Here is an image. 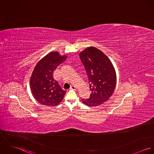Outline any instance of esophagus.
Wrapping results in <instances>:
<instances>
[{"label": "esophagus", "mask_w": 154, "mask_h": 154, "mask_svg": "<svg viewBox=\"0 0 154 154\" xmlns=\"http://www.w3.org/2000/svg\"><path fill=\"white\" fill-rule=\"evenodd\" d=\"M70 89H73V90H76V87L75 86H74V85H72V86L70 87Z\"/></svg>", "instance_id": "esophagus-1"}]
</instances>
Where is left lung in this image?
<instances>
[{
  "label": "left lung",
  "instance_id": "obj_1",
  "mask_svg": "<svg viewBox=\"0 0 154 154\" xmlns=\"http://www.w3.org/2000/svg\"><path fill=\"white\" fill-rule=\"evenodd\" d=\"M85 66L91 91L89 98L82 99L84 104L95 107L104 103L112 94L116 84V73L108 57L99 49L89 47L79 54Z\"/></svg>",
  "mask_w": 154,
  "mask_h": 154
}]
</instances>
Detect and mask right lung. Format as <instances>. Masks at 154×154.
<instances>
[{
	"label": "right lung",
	"mask_w": 154,
	"mask_h": 154,
	"mask_svg": "<svg viewBox=\"0 0 154 154\" xmlns=\"http://www.w3.org/2000/svg\"><path fill=\"white\" fill-rule=\"evenodd\" d=\"M67 58L59 52L52 51L42 58L35 65L30 78V88L34 98L47 106H57L66 91L53 78V72Z\"/></svg>",
	"instance_id": "1"
}]
</instances>
